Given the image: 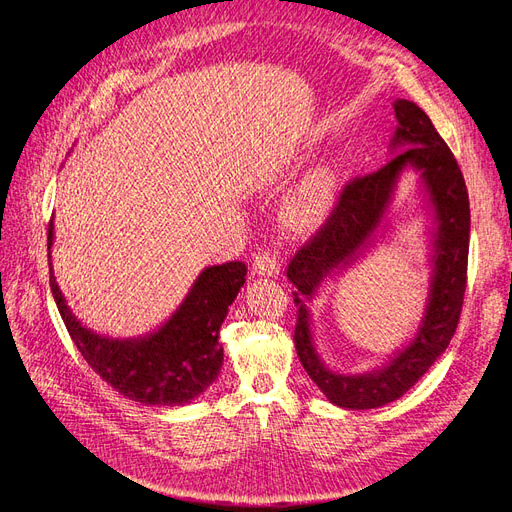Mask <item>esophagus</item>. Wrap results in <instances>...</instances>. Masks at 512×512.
I'll return each mask as SVG.
<instances>
[{
  "mask_svg": "<svg viewBox=\"0 0 512 512\" xmlns=\"http://www.w3.org/2000/svg\"><path fill=\"white\" fill-rule=\"evenodd\" d=\"M254 271L258 275H265V277L280 275V256H277L275 252H269V250L258 252L254 258Z\"/></svg>",
  "mask_w": 512,
  "mask_h": 512,
  "instance_id": "34e87169",
  "label": "esophagus"
}]
</instances>
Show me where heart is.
Masks as SVG:
<instances>
[{
	"label": "heart",
	"mask_w": 512,
	"mask_h": 512,
	"mask_svg": "<svg viewBox=\"0 0 512 512\" xmlns=\"http://www.w3.org/2000/svg\"><path fill=\"white\" fill-rule=\"evenodd\" d=\"M339 196V173L329 162L309 168L288 194L282 218L294 232H309L329 218Z\"/></svg>",
	"instance_id": "heart-1"
}]
</instances>
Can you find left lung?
Here are the masks:
<instances>
[{"label": "left lung", "instance_id": "8db88e82", "mask_svg": "<svg viewBox=\"0 0 512 512\" xmlns=\"http://www.w3.org/2000/svg\"><path fill=\"white\" fill-rule=\"evenodd\" d=\"M397 130L389 143L391 160L380 170L348 183L337 207L318 235L303 245L288 265L297 286L294 348L307 376L331 404L371 410L391 404L425 376L455 335L466 292L470 247V200L457 160L433 128L431 119L410 100H395ZM412 169L430 213L432 277L428 305L417 333L380 368L363 375H342L326 367L313 344L306 305L321 284L358 259L388 227V207L400 175Z\"/></svg>", "mask_w": 512, "mask_h": 512}]
</instances>
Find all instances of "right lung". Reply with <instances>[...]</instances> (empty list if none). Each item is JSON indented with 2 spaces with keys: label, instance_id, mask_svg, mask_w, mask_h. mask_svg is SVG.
<instances>
[{
  "label": "right lung",
  "instance_id": "right-lung-1",
  "mask_svg": "<svg viewBox=\"0 0 512 512\" xmlns=\"http://www.w3.org/2000/svg\"><path fill=\"white\" fill-rule=\"evenodd\" d=\"M55 241L49 224L51 290L61 318L83 359L115 391L145 406H185L207 391L224 363L220 327L228 305L245 284L243 262L200 271L175 314L143 337H108L83 327L61 294L51 265Z\"/></svg>",
  "mask_w": 512,
  "mask_h": 512
}]
</instances>
